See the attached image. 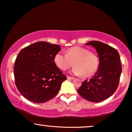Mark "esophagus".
<instances>
[{"instance_id":"1","label":"esophagus","mask_w":132,"mask_h":132,"mask_svg":"<svg viewBox=\"0 0 132 132\" xmlns=\"http://www.w3.org/2000/svg\"><path fill=\"white\" fill-rule=\"evenodd\" d=\"M67 79H73L74 78H72V77H71V76H67Z\"/></svg>"}]
</instances>
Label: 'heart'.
<instances>
[{
    "mask_svg": "<svg viewBox=\"0 0 132 132\" xmlns=\"http://www.w3.org/2000/svg\"><path fill=\"white\" fill-rule=\"evenodd\" d=\"M56 65L62 70H66L75 65L72 72L84 78L91 76L99 67V59L89 50L81 46H73L66 51V54L57 53L54 57Z\"/></svg>",
    "mask_w": 132,
    "mask_h": 132,
    "instance_id": "1",
    "label": "heart"
}]
</instances>
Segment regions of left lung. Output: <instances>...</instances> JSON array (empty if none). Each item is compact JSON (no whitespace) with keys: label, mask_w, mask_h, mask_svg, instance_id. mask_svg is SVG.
I'll list each match as a JSON object with an SVG mask.
<instances>
[{"label":"left lung","mask_w":132,"mask_h":132,"mask_svg":"<svg viewBox=\"0 0 132 132\" xmlns=\"http://www.w3.org/2000/svg\"><path fill=\"white\" fill-rule=\"evenodd\" d=\"M86 45L96 50L99 57V69L93 78L83 82L78 92L87 101L101 102L113 95L119 86L122 72L120 57L116 49L105 43L90 41Z\"/></svg>","instance_id":"obj_1"}]
</instances>
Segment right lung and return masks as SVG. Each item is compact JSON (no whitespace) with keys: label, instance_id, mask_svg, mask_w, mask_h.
Returning <instances> with one entry per match:
<instances>
[{"label":"right lung","instance_id":"1","mask_svg":"<svg viewBox=\"0 0 132 132\" xmlns=\"http://www.w3.org/2000/svg\"><path fill=\"white\" fill-rule=\"evenodd\" d=\"M58 45L38 42L19 52L14 64V77L19 91L25 99L43 103L58 93L66 76L57 67L54 57Z\"/></svg>","mask_w":132,"mask_h":132}]
</instances>
